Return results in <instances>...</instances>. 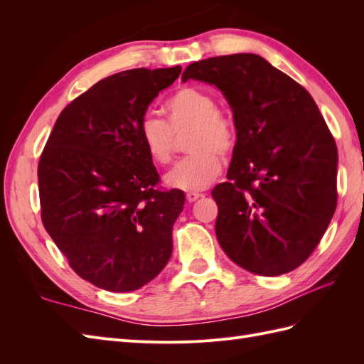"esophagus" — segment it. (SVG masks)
Here are the masks:
<instances>
[{
	"label": "esophagus",
	"instance_id": "obj_1",
	"mask_svg": "<svg viewBox=\"0 0 364 364\" xmlns=\"http://www.w3.org/2000/svg\"><path fill=\"white\" fill-rule=\"evenodd\" d=\"M199 197H202L200 193H186V200H188L190 203L196 202L197 199H199Z\"/></svg>",
	"mask_w": 364,
	"mask_h": 364
}]
</instances>
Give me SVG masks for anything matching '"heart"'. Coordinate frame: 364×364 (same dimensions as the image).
<instances>
[{
    "label": "heart",
    "mask_w": 364,
    "mask_h": 364,
    "mask_svg": "<svg viewBox=\"0 0 364 364\" xmlns=\"http://www.w3.org/2000/svg\"><path fill=\"white\" fill-rule=\"evenodd\" d=\"M167 121L153 114L141 118L138 135L149 158L156 165L173 159L174 135L191 129L190 156L181 159L165 176V183L182 191L208 188L222 171V155L235 149L237 129L232 118L220 112L215 98L199 87L183 86L165 103Z\"/></svg>",
    "instance_id": "obj_1"
}]
</instances>
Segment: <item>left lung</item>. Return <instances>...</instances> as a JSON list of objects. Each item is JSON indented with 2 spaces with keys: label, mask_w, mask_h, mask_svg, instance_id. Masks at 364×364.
Listing matches in <instances>:
<instances>
[{
  "label": "left lung",
  "mask_w": 364,
  "mask_h": 364,
  "mask_svg": "<svg viewBox=\"0 0 364 364\" xmlns=\"http://www.w3.org/2000/svg\"><path fill=\"white\" fill-rule=\"evenodd\" d=\"M215 85L232 107L237 142L213 197L215 234L240 267L278 277L299 267L337 206V146L313 97L258 54L194 62L182 80Z\"/></svg>",
  "instance_id": "8db88e82"
}]
</instances>
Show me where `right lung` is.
Here are the masks:
<instances>
[{
  "label": "right lung",
  "instance_id": "add662e5",
  "mask_svg": "<svg viewBox=\"0 0 364 364\" xmlns=\"http://www.w3.org/2000/svg\"><path fill=\"white\" fill-rule=\"evenodd\" d=\"M181 71L135 68L97 82L63 109L43 147V228L70 267L98 289L138 290L171 257L185 194L159 186L138 126Z\"/></svg>",
  "mask_w": 364,
  "mask_h": 364
}]
</instances>
